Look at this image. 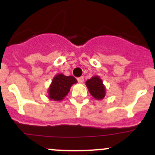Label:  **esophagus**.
Instances as JSON below:
<instances>
[{"label": "esophagus", "mask_w": 155, "mask_h": 155, "mask_svg": "<svg viewBox=\"0 0 155 155\" xmlns=\"http://www.w3.org/2000/svg\"><path fill=\"white\" fill-rule=\"evenodd\" d=\"M78 81L79 83H83V82H84V77H80V78H78Z\"/></svg>", "instance_id": "1"}]
</instances>
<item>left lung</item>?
<instances>
[{"instance_id":"8db88e82","label":"left lung","mask_w":155,"mask_h":155,"mask_svg":"<svg viewBox=\"0 0 155 155\" xmlns=\"http://www.w3.org/2000/svg\"><path fill=\"white\" fill-rule=\"evenodd\" d=\"M88 91L96 100L103 99L105 96V86L99 76H93L91 79L86 81Z\"/></svg>"}]
</instances>
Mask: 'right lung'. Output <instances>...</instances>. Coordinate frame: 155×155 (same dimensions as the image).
Listing matches in <instances>:
<instances>
[{"mask_svg": "<svg viewBox=\"0 0 155 155\" xmlns=\"http://www.w3.org/2000/svg\"><path fill=\"white\" fill-rule=\"evenodd\" d=\"M77 82L73 76H65L63 74L55 75L48 89L47 97L53 101H61L67 96L71 86Z\"/></svg>", "mask_w": 155, "mask_h": 155, "instance_id": "right-lung-1", "label": "right lung"}]
</instances>
